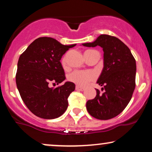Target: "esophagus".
<instances>
[{"label": "esophagus", "mask_w": 152, "mask_h": 152, "mask_svg": "<svg viewBox=\"0 0 152 152\" xmlns=\"http://www.w3.org/2000/svg\"><path fill=\"white\" fill-rule=\"evenodd\" d=\"M76 90L80 91H84V88H81V87H80V86H76Z\"/></svg>", "instance_id": "obj_1"}]
</instances>
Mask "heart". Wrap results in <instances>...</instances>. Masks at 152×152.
<instances>
[{"label":"heart","mask_w":152,"mask_h":152,"mask_svg":"<svg viewBox=\"0 0 152 152\" xmlns=\"http://www.w3.org/2000/svg\"><path fill=\"white\" fill-rule=\"evenodd\" d=\"M62 64L64 65L66 64V58H64L62 60ZM95 78L94 73L87 71H74L71 73L69 76V81L76 83L79 86H85L88 82L93 81Z\"/></svg>","instance_id":"1"}]
</instances>
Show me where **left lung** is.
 <instances>
[{
	"instance_id": "1",
	"label": "left lung",
	"mask_w": 152,
	"mask_h": 152,
	"mask_svg": "<svg viewBox=\"0 0 152 152\" xmlns=\"http://www.w3.org/2000/svg\"><path fill=\"white\" fill-rule=\"evenodd\" d=\"M83 46L103 48V68L97 83L103 86V94L96 89L94 99L88 100L89 114L98 120H109L118 115L130 101L135 88L136 61L130 49L120 39L100 34L93 42Z\"/></svg>"
}]
</instances>
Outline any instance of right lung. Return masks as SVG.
Here are the masks:
<instances>
[{"label":"right lung","mask_w":152,"mask_h":152,"mask_svg":"<svg viewBox=\"0 0 152 152\" xmlns=\"http://www.w3.org/2000/svg\"><path fill=\"white\" fill-rule=\"evenodd\" d=\"M76 44L64 45L51 37H39L27 47L18 62L16 84L22 99L36 116L57 118L68 107V98L75 84L66 81L57 88L50 83H61L66 79L60 60Z\"/></svg>","instance_id":"1"}]
</instances>
